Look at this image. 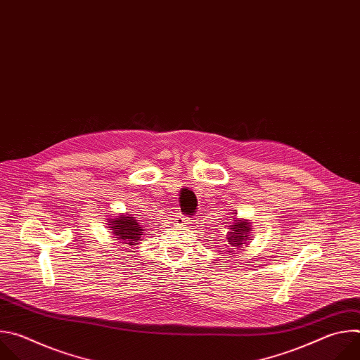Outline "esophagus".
<instances>
[{
	"label": "esophagus",
	"mask_w": 360,
	"mask_h": 360,
	"mask_svg": "<svg viewBox=\"0 0 360 360\" xmlns=\"http://www.w3.org/2000/svg\"><path fill=\"white\" fill-rule=\"evenodd\" d=\"M175 221H176V224H178V225H186V224H189V218H188V217H185L184 214L176 215V217H175Z\"/></svg>",
	"instance_id": "34e87169"
}]
</instances>
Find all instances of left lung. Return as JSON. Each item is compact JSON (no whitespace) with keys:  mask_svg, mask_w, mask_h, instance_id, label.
Instances as JSON below:
<instances>
[{"mask_svg":"<svg viewBox=\"0 0 360 360\" xmlns=\"http://www.w3.org/2000/svg\"><path fill=\"white\" fill-rule=\"evenodd\" d=\"M231 231L228 232L226 235V242L231 245V246H240L243 242L249 240V236H250V222H248L246 219H239V218H233V225H231L229 228ZM228 252H232V250H228Z\"/></svg>","mask_w":360,"mask_h":360,"instance_id":"obj_1","label":"left lung"}]
</instances>
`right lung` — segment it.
I'll return each mask as SVG.
<instances>
[{"label":"right lung","instance_id":"obj_1","mask_svg":"<svg viewBox=\"0 0 360 360\" xmlns=\"http://www.w3.org/2000/svg\"><path fill=\"white\" fill-rule=\"evenodd\" d=\"M110 225L108 228H111V233L124 242H128V245H136L138 240L141 239V235L143 233L142 226L139 225V222L132 218L131 214L128 215H120L118 218L110 219Z\"/></svg>","mask_w":360,"mask_h":360}]
</instances>
